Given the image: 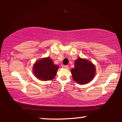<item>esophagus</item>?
<instances>
[{"instance_id":"esophagus-1","label":"esophagus","mask_w":122,"mask_h":122,"mask_svg":"<svg viewBox=\"0 0 122 122\" xmlns=\"http://www.w3.org/2000/svg\"><path fill=\"white\" fill-rule=\"evenodd\" d=\"M63 68H64V69H68V68H69V67H68V66H63Z\"/></svg>"}]
</instances>
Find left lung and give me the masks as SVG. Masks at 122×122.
I'll use <instances>...</instances> for the list:
<instances>
[{
  "label": "left lung",
  "instance_id": "8db88e82",
  "mask_svg": "<svg viewBox=\"0 0 122 122\" xmlns=\"http://www.w3.org/2000/svg\"><path fill=\"white\" fill-rule=\"evenodd\" d=\"M74 68L71 69L73 80L80 84L89 83L96 74L95 66L87 59L78 58L74 61Z\"/></svg>",
  "mask_w": 122,
  "mask_h": 122
}]
</instances>
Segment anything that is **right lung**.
Segmentation results:
<instances>
[{
    "label": "right lung",
    "instance_id": "obj_1",
    "mask_svg": "<svg viewBox=\"0 0 122 122\" xmlns=\"http://www.w3.org/2000/svg\"><path fill=\"white\" fill-rule=\"evenodd\" d=\"M58 68L59 66L55 65L51 58H43L34 63L33 71L38 79L46 81L54 79Z\"/></svg>",
    "mask_w": 122,
    "mask_h": 122
}]
</instances>
